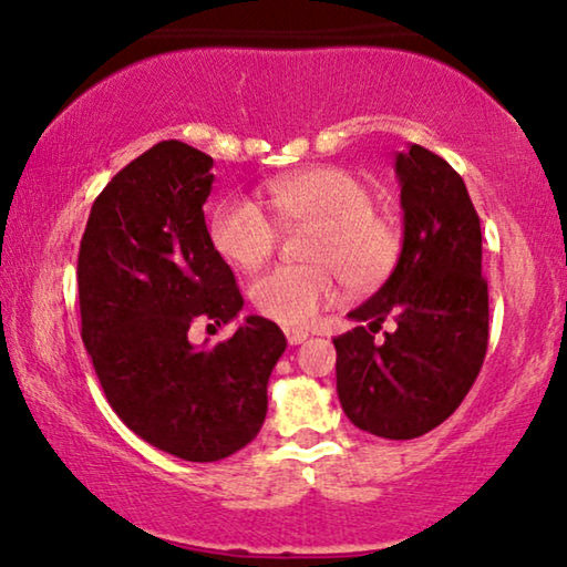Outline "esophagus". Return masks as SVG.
Here are the masks:
<instances>
[{"label":"esophagus","mask_w":567,"mask_h":567,"mask_svg":"<svg viewBox=\"0 0 567 567\" xmlns=\"http://www.w3.org/2000/svg\"><path fill=\"white\" fill-rule=\"evenodd\" d=\"M285 337H287V341H290L292 347H298V344H302V341L308 339V331L300 329V326H285Z\"/></svg>","instance_id":"1"}]
</instances>
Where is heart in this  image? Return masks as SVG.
<instances>
[{"label":"heart","instance_id":"b5f03b06","mask_svg":"<svg viewBox=\"0 0 567 567\" xmlns=\"http://www.w3.org/2000/svg\"><path fill=\"white\" fill-rule=\"evenodd\" d=\"M372 189L341 166H313L267 185V205L285 228L310 226V265L275 267L251 285L254 308L280 323H308L339 300V268L357 290L374 287L393 269L401 234L388 215L372 207ZM246 197L215 207L210 241L228 265L254 272L272 257L277 226Z\"/></svg>","mask_w":567,"mask_h":567}]
</instances>
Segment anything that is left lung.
Returning a JSON list of instances; mask_svg holds the SVG:
<instances>
[{
  "mask_svg": "<svg viewBox=\"0 0 567 567\" xmlns=\"http://www.w3.org/2000/svg\"><path fill=\"white\" fill-rule=\"evenodd\" d=\"M403 246L385 285L333 339L337 393L349 421L382 440H416L450 419L488 349L483 236L465 182L442 156L413 146L395 156ZM385 320L396 329L378 342Z\"/></svg>",
  "mask_w": 567,
  "mask_h": 567,
  "instance_id": "obj_1",
  "label": "left lung"
}]
</instances>
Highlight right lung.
<instances>
[{
    "instance_id": "right-lung-1",
    "label": "right lung",
    "mask_w": 567,
    "mask_h": 567,
    "mask_svg": "<svg viewBox=\"0 0 567 567\" xmlns=\"http://www.w3.org/2000/svg\"><path fill=\"white\" fill-rule=\"evenodd\" d=\"M210 169L182 141L133 158L94 200L76 265L82 341L107 403L141 440L187 462L223 460L259 434L287 347L261 316L215 347L187 339L195 321L223 326L244 308L205 226Z\"/></svg>"
}]
</instances>
